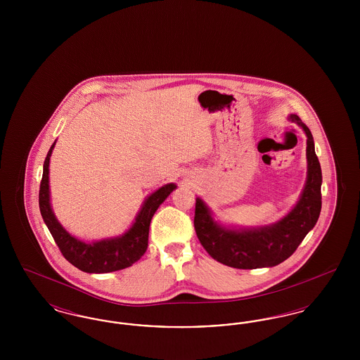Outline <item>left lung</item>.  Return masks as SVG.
<instances>
[{"mask_svg": "<svg viewBox=\"0 0 360 360\" xmlns=\"http://www.w3.org/2000/svg\"><path fill=\"white\" fill-rule=\"evenodd\" d=\"M290 120L305 131L308 179L300 201L281 221L257 229H228L213 221L202 200H195L194 228L206 252L225 266L252 270L273 267L294 254L309 231L316 225L321 212V167L314 153L313 136L298 116Z\"/></svg>", "mask_w": 360, "mask_h": 360, "instance_id": "left-lung-1", "label": "left lung"}]
</instances>
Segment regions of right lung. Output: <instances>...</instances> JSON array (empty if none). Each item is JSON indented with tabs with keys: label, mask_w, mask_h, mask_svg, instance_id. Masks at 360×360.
<instances>
[{
	"label": "right lung",
	"mask_w": 360,
	"mask_h": 360,
	"mask_svg": "<svg viewBox=\"0 0 360 360\" xmlns=\"http://www.w3.org/2000/svg\"><path fill=\"white\" fill-rule=\"evenodd\" d=\"M55 143L52 144L46 156L43 166V176L39 190V207L41 217L62 255L68 259L72 266L85 273H112L132 266L144 255L148 245L150 223L156 209L169 197L174 188V184L165 185L156 190L144 202L137 214L134 225L121 238L101 240L91 244L72 238L62 228L52 213L50 206V190H49V166L50 156Z\"/></svg>",
	"instance_id": "obj_1"
}]
</instances>
